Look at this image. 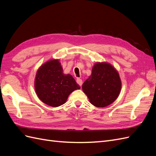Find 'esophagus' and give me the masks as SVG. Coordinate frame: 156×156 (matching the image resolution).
Returning a JSON list of instances; mask_svg holds the SVG:
<instances>
[{
  "label": "esophagus",
  "instance_id": "1",
  "mask_svg": "<svg viewBox=\"0 0 156 156\" xmlns=\"http://www.w3.org/2000/svg\"><path fill=\"white\" fill-rule=\"evenodd\" d=\"M76 81H77V84H79V86H81V87L82 86V84H83V81H82V79H79V78H77V80H76Z\"/></svg>",
  "mask_w": 156,
  "mask_h": 156
}]
</instances>
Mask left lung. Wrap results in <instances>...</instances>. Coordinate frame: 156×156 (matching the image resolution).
I'll list each match as a JSON object with an SVG mask.
<instances>
[{
  "label": "left lung",
  "mask_w": 156,
  "mask_h": 156,
  "mask_svg": "<svg viewBox=\"0 0 156 156\" xmlns=\"http://www.w3.org/2000/svg\"><path fill=\"white\" fill-rule=\"evenodd\" d=\"M122 82L118 71L111 64L96 62L90 76L83 83L82 88L91 104L97 107L111 105L119 97Z\"/></svg>",
  "instance_id": "obj_1"
}]
</instances>
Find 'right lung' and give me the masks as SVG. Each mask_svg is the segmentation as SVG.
Masks as SVG:
<instances>
[{
  "label": "right lung",
  "instance_id": "obj_1",
  "mask_svg": "<svg viewBox=\"0 0 156 156\" xmlns=\"http://www.w3.org/2000/svg\"><path fill=\"white\" fill-rule=\"evenodd\" d=\"M34 88L42 102L56 107L64 104L69 94L81 87L72 75L63 73L58 59H52L47 61L37 69Z\"/></svg>",
  "mask_w": 156,
  "mask_h": 156
}]
</instances>
